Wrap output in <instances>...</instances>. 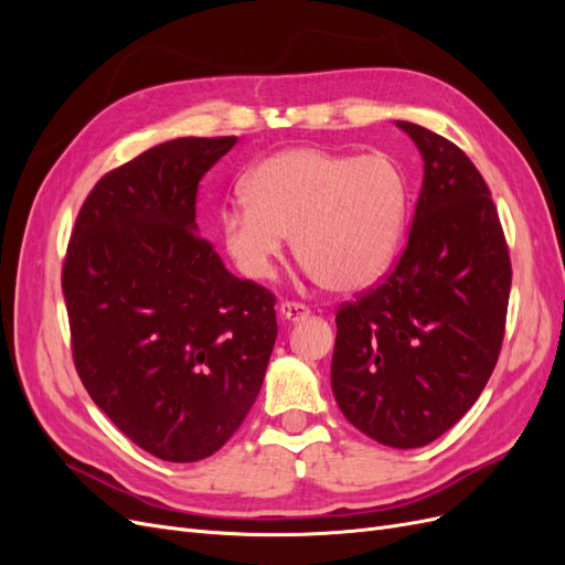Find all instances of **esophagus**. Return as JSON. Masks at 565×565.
I'll use <instances>...</instances> for the list:
<instances>
[{"label": "esophagus", "mask_w": 565, "mask_h": 565, "mask_svg": "<svg viewBox=\"0 0 565 565\" xmlns=\"http://www.w3.org/2000/svg\"><path fill=\"white\" fill-rule=\"evenodd\" d=\"M309 309H306L303 303H295V301H282L280 306H278V316L282 318V320H287V322H299V320H303V318H309Z\"/></svg>", "instance_id": "1"}]
</instances>
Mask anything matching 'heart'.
Returning <instances> with one entry per match:
<instances>
[{
  "instance_id": "heart-1",
  "label": "heart",
  "mask_w": 565,
  "mask_h": 565,
  "mask_svg": "<svg viewBox=\"0 0 565 565\" xmlns=\"http://www.w3.org/2000/svg\"><path fill=\"white\" fill-rule=\"evenodd\" d=\"M247 207L218 216V241L235 270L266 282L292 237L297 262L328 292H363L396 259L409 207L403 167L384 152L351 156L299 146L256 164Z\"/></svg>"
}]
</instances>
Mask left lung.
<instances>
[{
  "mask_svg": "<svg viewBox=\"0 0 565 565\" xmlns=\"http://www.w3.org/2000/svg\"><path fill=\"white\" fill-rule=\"evenodd\" d=\"M424 181L391 276L337 313L332 391L344 417L382 446L446 434L498 363L511 264L490 191L455 143L413 122Z\"/></svg>",
  "mask_w": 565,
  "mask_h": 565,
  "instance_id": "8db88e82",
  "label": "left lung"
}]
</instances>
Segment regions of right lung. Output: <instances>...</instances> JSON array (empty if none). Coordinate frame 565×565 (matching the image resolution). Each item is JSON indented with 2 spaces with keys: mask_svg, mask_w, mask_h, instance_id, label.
Listing matches in <instances>:
<instances>
[{
  "mask_svg": "<svg viewBox=\"0 0 565 565\" xmlns=\"http://www.w3.org/2000/svg\"><path fill=\"white\" fill-rule=\"evenodd\" d=\"M235 143L164 141L106 174L63 266L84 388L136 446L179 465L237 431L278 337L276 297L198 235V185Z\"/></svg>",
  "mask_w": 565,
  "mask_h": 565,
  "instance_id": "1",
  "label": "right lung"
}]
</instances>
